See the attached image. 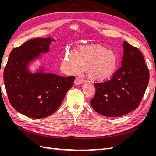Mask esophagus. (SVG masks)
Returning a JSON list of instances; mask_svg holds the SVG:
<instances>
[{
	"mask_svg": "<svg viewBox=\"0 0 156 156\" xmlns=\"http://www.w3.org/2000/svg\"><path fill=\"white\" fill-rule=\"evenodd\" d=\"M82 83H83V81L81 79L78 78V77L75 79V82H74V84H75V85H79V84H81Z\"/></svg>",
	"mask_w": 156,
	"mask_h": 156,
	"instance_id": "esophagus-1",
	"label": "esophagus"
}]
</instances>
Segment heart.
<instances>
[{
	"label": "heart",
	"instance_id": "obj_1",
	"mask_svg": "<svg viewBox=\"0 0 156 156\" xmlns=\"http://www.w3.org/2000/svg\"><path fill=\"white\" fill-rule=\"evenodd\" d=\"M117 65L115 52L100 45L81 46L75 53H68L64 60V66L69 72H79L84 68L88 77L95 81L109 78L115 72Z\"/></svg>",
	"mask_w": 156,
	"mask_h": 156
}]
</instances>
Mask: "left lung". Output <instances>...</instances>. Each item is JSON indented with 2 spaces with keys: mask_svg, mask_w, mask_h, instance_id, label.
Returning a JSON list of instances; mask_svg holds the SVG:
<instances>
[{
  "mask_svg": "<svg viewBox=\"0 0 156 156\" xmlns=\"http://www.w3.org/2000/svg\"><path fill=\"white\" fill-rule=\"evenodd\" d=\"M122 66L111 79L95 83V96L90 101L98 113L108 117L125 115L140 104L149 82V71L140 51L123 41Z\"/></svg>",
  "mask_w": 156,
  "mask_h": 156,
  "instance_id": "8db88e82",
  "label": "left lung"
}]
</instances>
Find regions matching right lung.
I'll use <instances>...</instances> for the list:
<instances>
[{
  "label": "right lung",
  "instance_id": "add662e5",
  "mask_svg": "<svg viewBox=\"0 0 156 156\" xmlns=\"http://www.w3.org/2000/svg\"><path fill=\"white\" fill-rule=\"evenodd\" d=\"M53 41H56L52 37H37L14 48L4 71L11 105L17 112L32 119H42L55 112L74 83V76L47 73L41 66L34 73L30 70L31 63L49 52Z\"/></svg>",
  "mask_w": 156,
  "mask_h": 156
}]
</instances>
